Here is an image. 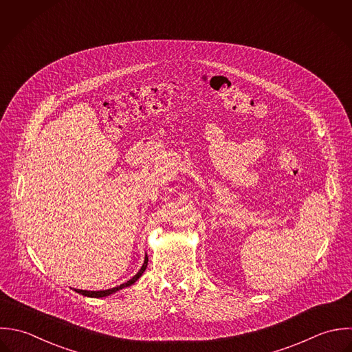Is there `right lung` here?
<instances>
[{"mask_svg":"<svg viewBox=\"0 0 352 352\" xmlns=\"http://www.w3.org/2000/svg\"><path fill=\"white\" fill-rule=\"evenodd\" d=\"M147 262H148V258H147V255H146V256H144V262H143L142 267L139 269V272H138L131 280H128L126 283H124V284H121V285H118V287L111 288V289H105V291H86V289H75V291H76L78 294H82V295H85V296H89V298H105V296H109V295L118 292V291L122 289V288H126V287L135 284V283L138 281V278H139V277L143 274V272L146 270Z\"/></svg>","mask_w":352,"mask_h":352,"instance_id":"add662e5","label":"right lung"}]
</instances>
